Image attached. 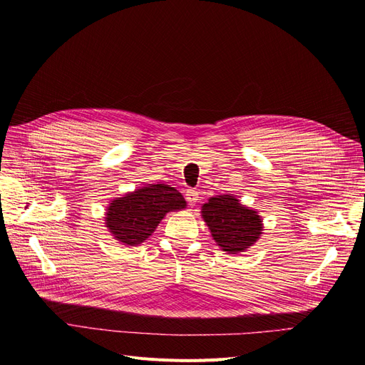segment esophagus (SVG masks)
Wrapping results in <instances>:
<instances>
[{
    "label": "esophagus",
    "mask_w": 365,
    "mask_h": 365,
    "mask_svg": "<svg viewBox=\"0 0 365 365\" xmlns=\"http://www.w3.org/2000/svg\"><path fill=\"white\" fill-rule=\"evenodd\" d=\"M185 198L189 205H195L198 200V192L195 189H185Z\"/></svg>",
    "instance_id": "1"
}]
</instances>
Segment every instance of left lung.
<instances>
[{
	"mask_svg": "<svg viewBox=\"0 0 365 365\" xmlns=\"http://www.w3.org/2000/svg\"><path fill=\"white\" fill-rule=\"evenodd\" d=\"M213 240L229 255L245 252L262 235V219L255 210L244 207L234 195L212 197L201 208Z\"/></svg>",
	"mask_w": 365,
	"mask_h": 365,
	"instance_id": "8db88e82",
	"label": "left lung"
}]
</instances>
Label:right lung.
Instances as JSON below:
<instances>
[{"instance_id": "obj_1", "label": "right lung", "mask_w": 365, "mask_h": 365, "mask_svg": "<svg viewBox=\"0 0 365 365\" xmlns=\"http://www.w3.org/2000/svg\"><path fill=\"white\" fill-rule=\"evenodd\" d=\"M185 207L178 189L164 183L148 185L115 198L106 210L105 225L115 240L136 247L153 234L167 213Z\"/></svg>"}]
</instances>
